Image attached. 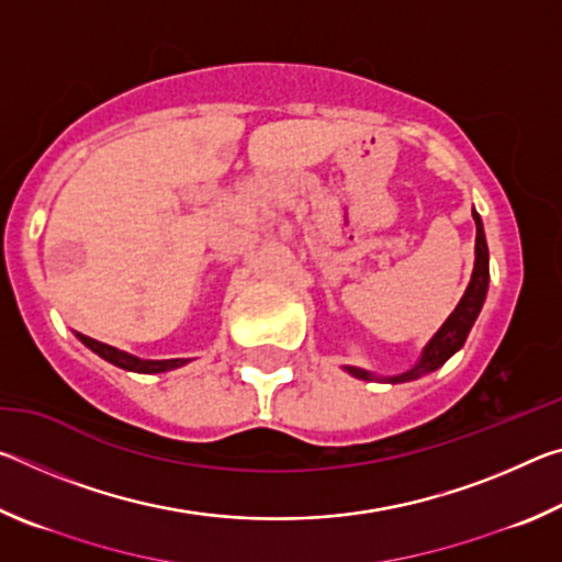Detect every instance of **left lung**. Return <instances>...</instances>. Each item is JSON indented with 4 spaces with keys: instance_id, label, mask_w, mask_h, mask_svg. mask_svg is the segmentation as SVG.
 Returning <instances> with one entry per match:
<instances>
[{
    "instance_id": "obj_1",
    "label": "left lung",
    "mask_w": 562,
    "mask_h": 562,
    "mask_svg": "<svg viewBox=\"0 0 562 562\" xmlns=\"http://www.w3.org/2000/svg\"><path fill=\"white\" fill-rule=\"evenodd\" d=\"M473 221H475V265H473L471 282L463 292L459 307L451 312V317L443 322V327L436 331L434 339L426 345L422 359H418L408 372L389 376L386 382L402 384L434 372V369H439L443 361L453 355V351H459L463 347L465 337H469V331L473 327L475 317H479L483 300H486V292H488V245H486V235H483V223L475 211H473ZM347 369L359 379H374L369 372H361V369H355V367H347Z\"/></svg>"
}]
</instances>
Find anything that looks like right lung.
Listing matches in <instances>:
<instances>
[{
  "mask_svg": "<svg viewBox=\"0 0 562 562\" xmlns=\"http://www.w3.org/2000/svg\"><path fill=\"white\" fill-rule=\"evenodd\" d=\"M79 339L87 345L91 351H97L99 357H103L111 364H116L121 369H128V372H140V374H158V372H168V369H176V367H183L188 364V359H138L128 355V351H119L116 347H109L103 345V341L91 339L87 335H79Z\"/></svg>",
  "mask_w": 562,
  "mask_h": 562,
  "instance_id": "right-lung-1",
  "label": "right lung"
}]
</instances>
